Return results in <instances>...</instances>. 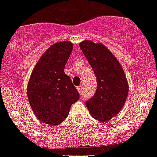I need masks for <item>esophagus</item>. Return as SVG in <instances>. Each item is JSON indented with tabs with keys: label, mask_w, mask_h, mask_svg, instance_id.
Instances as JSON below:
<instances>
[{
	"label": "esophagus",
	"mask_w": 157,
	"mask_h": 157,
	"mask_svg": "<svg viewBox=\"0 0 157 157\" xmlns=\"http://www.w3.org/2000/svg\"><path fill=\"white\" fill-rule=\"evenodd\" d=\"M77 90H78V91L79 93L82 92V85H80V86L77 87Z\"/></svg>",
	"instance_id": "obj_1"
}]
</instances>
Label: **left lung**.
Wrapping results in <instances>:
<instances>
[{
  "instance_id": "1",
  "label": "left lung",
  "mask_w": 157,
  "mask_h": 157,
  "mask_svg": "<svg viewBox=\"0 0 157 157\" xmlns=\"http://www.w3.org/2000/svg\"><path fill=\"white\" fill-rule=\"evenodd\" d=\"M80 49L97 78V89L85 105L91 115L99 121H108L123 108L129 86L120 63L102 43L84 40Z\"/></svg>"
}]
</instances>
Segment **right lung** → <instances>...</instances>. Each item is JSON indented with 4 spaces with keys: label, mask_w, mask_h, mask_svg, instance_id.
<instances>
[{
    "label": "right lung",
    "mask_w": 157,
    "mask_h": 157,
    "mask_svg": "<svg viewBox=\"0 0 157 157\" xmlns=\"http://www.w3.org/2000/svg\"><path fill=\"white\" fill-rule=\"evenodd\" d=\"M73 44L63 41L52 45L34 67L27 85L29 105L39 121L58 125L68 117L79 94L64 69Z\"/></svg>",
    "instance_id": "right-lung-1"
}]
</instances>
